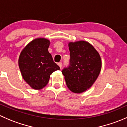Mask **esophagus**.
<instances>
[{"label":"esophagus","mask_w":127,"mask_h":127,"mask_svg":"<svg viewBox=\"0 0 127 127\" xmlns=\"http://www.w3.org/2000/svg\"><path fill=\"white\" fill-rule=\"evenodd\" d=\"M58 65L60 66V68H61V67H62V63H58Z\"/></svg>","instance_id":"obj_1"}]
</instances>
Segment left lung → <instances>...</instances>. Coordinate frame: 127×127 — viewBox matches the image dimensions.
<instances>
[{
  "mask_svg": "<svg viewBox=\"0 0 127 127\" xmlns=\"http://www.w3.org/2000/svg\"><path fill=\"white\" fill-rule=\"evenodd\" d=\"M69 66L62 70L67 87L75 93L92 86L101 69V60L93 45L86 41L69 42Z\"/></svg>",
  "mask_w": 127,
  "mask_h": 127,
  "instance_id": "1",
  "label": "left lung"
}]
</instances>
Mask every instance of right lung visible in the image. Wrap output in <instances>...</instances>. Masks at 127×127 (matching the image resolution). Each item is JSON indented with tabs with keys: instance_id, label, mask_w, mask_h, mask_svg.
<instances>
[{
	"instance_id": "obj_1",
	"label": "right lung",
	"mask_w": 127,
	"mask_h": 127,
	"mask_svg": "<svg viewBox=\"0 0 127 127\" xmlns=\"http://www.w3.org/2000/svg\"><path fill=\"white\" fill-rule=\"evenodd\" d=\"M49 45V40L38 38L29 42L20 53L18 65L21 75L33 89L45 87L51 74L60 69L48 52Z\"/></svg>"
}]
</instances>
